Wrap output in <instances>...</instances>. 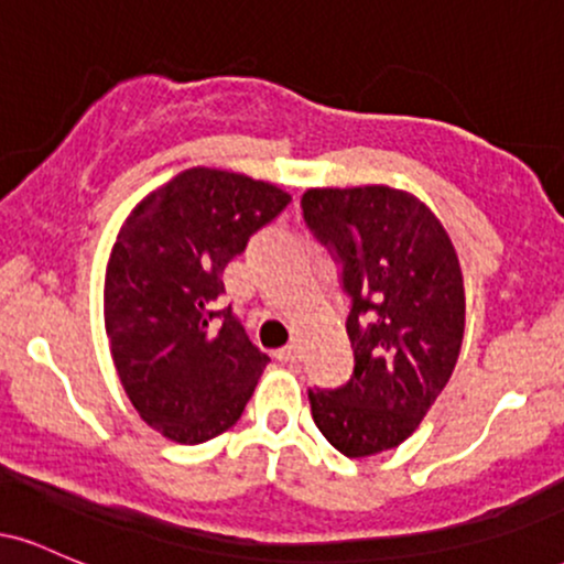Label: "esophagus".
Returning a JSON list of instances; mask_svg holds the SVG:
<instances>
[{"instance_id":"esophagus-1","label":"esophagus","mask_w":564,"mask_h":564,"mask_svg":"<svg viewBox=\"0 0 564 564\" xmlns=\"http://www.w3.org/2000/svg\"><path fill=\"white\" fill-rule=\"evenodd\" d=\"M296 358H300V347L296 345H286L275 352V360H281V364H294Z\"/></svg>"}]
</instances>
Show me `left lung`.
Wrapping results in <instances>:
<instances>
[{"label": "left lung", "mask_w": 564, "mask_h": 564, "mask_svg": "<svg viewBox=\"0 0 564 564\" xmlns=\"http://www.w3.org/2000/svg\"><path fill=\"white\" fill-rule=\"evenodd\" d=\"M304 225L339 264L355 368L336 390H310L313 422L349 458L390 451L448 384L464 339L456 249L416 196L387 185L315 187Z\"/></svg>", "instance_id": "obj_1"}]
</instances>
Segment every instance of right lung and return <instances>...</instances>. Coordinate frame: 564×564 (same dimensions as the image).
I'll return each mask as SVG.
<instances>
[{
    "instance_id": "add662e5",
    "label": "right lung",
    "mask_w": 564,
    "mask_h": 564,
    "mask_svg": "<svg viewBox=\"0 0 564 564\" xmlns=\"http://www.w3.org/2000/svg\"><path fill=\"white\" fill-rule=\"evenodd\" d=\"M291 204L281 187L223 170H185L134 206L106 270V332L134 411L198 445L241 419L262 368L223 273Z\"/></svg>"
}]
</instances>
